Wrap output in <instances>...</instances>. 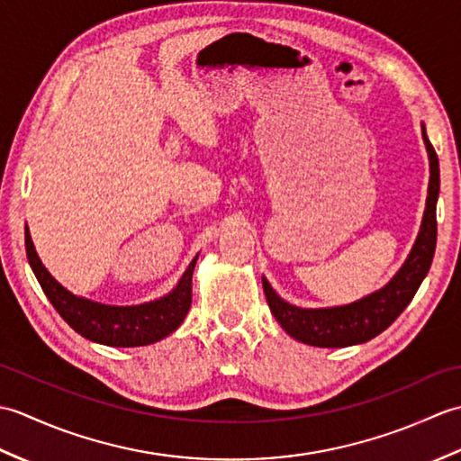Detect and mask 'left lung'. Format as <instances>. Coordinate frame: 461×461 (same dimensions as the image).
Returning <instances> with one entry per match:
<instances>
[{
  "instance_id": "obj_1",
  "label": "left lung",
  "mask_w": 461,
  "mask_h": 461,
  "mask_svg": "<svg viewBox=\"0 0 461 461\" xmlns=\"http://www.w3.org/2000/svg\"><path fill=\"white\" fill-rule=\"evenodd\" d=\"M422 139L429 160V184L424 218L406 261L384 287L355 303H348V305L305 309L281 299L276 289L269 285V281L261 277L273 317L277 319L289 337L305 342V345L322 348L360 345V342L375 339L382 330L393 325L400 312L408 307V303L414 299L420 283L424 281L429 266H432L438 236L436 203L439 195V164L434 146L428 140L424 122Z\"/></svg>"
}]
</instances>
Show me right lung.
I'll return each mask as SVG.
<instances>
[{"label":"right lung","mask_w":461,"mask_h":461,"mask_svg":"<svg viewBox=\"0 0 461 461\" xmlns=\"http://www.w3.org/2000/svg\"><path fill=\"white\" fill-rule=\"evenodd\" d=\"M25 249L27 259L47 299L57 309L59 315L81 337L106 347H146L166 339L182 325V321L192 305V273L195 256L182 273L176 287L164 297L140 305H104L91 299L73 295L65 289L39 259L35 246L25 225Z\"/></svg>","instance_id":"right-lung-1"}]
</instances>
